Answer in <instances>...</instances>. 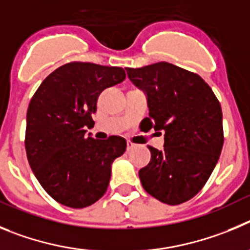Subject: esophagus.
Here are the masks:
<instances>
[{
    "label": "esophagus",
    "instance_id": "esophagus-1",
    "mask_svg": "<svg viewBox=\"0 0 250 250\" xmlns=\"http://www.w3.org/2000/svg\"><path fill=\"white\" fill-rule=\"evenodd\" d=\"M134 147H136V145H134V143H132V142H129V141L127 142V150H132Z\"/></svg>",
    "mask_w": 250,
    "mask_h": 250
}]
</instances>
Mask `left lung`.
I'll list each match as a JSON object with an SVG mask.
<instances>
[{"instance_id": "8db88e82", "label": "left lung", "mask_w": 250, "mask_h": 250, "mask_svg": "<svg viewBox=\"0 0 250 250\" xmlns=\"http://www.w3.org/2000/svg\"><path fill=\"white\" fill-rule=\"evenodd\" d=\"M145 92L149 128L164 133L163 149L139 170L146 192L162 203L177 206L194 197L212 174L223 148V116L212 88L195 73L158 62L125 68Z\"/></svg>"}]
</instances>
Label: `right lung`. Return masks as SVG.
<instances>
[{"label":"right lung","instance_id":"1","mask_svg":"<svg viewBox=\"0 0 250 250\" xmlns=\"http://www.w3.org/2000/svg\"><path fill=\"white\" fill-rule=\"evenodd\" d=\"M125 78L121 67L72 62L52 72L38 87L27 109L26 146L31 169L58 203L84 208L103 197L112 163L127 148L122 137L96 141L93 125L103 89Z\"/></svg>","mask_w":250,"mask_h":250}]
</instances>
